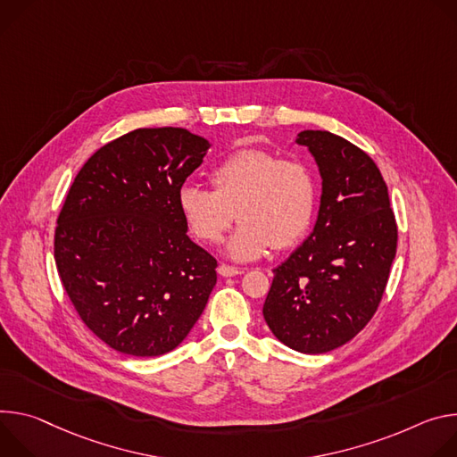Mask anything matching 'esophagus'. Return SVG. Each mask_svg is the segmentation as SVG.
I'll list each match as a JSON object with an SVG mask.
<instances>
[{
	"instance_id": "34e87169",
	"label": "esophagus",
	"mask_w": 457,
	"mask_h": 457,
	"mask_svg": "<svg viewBox=\"0 0 457 457\" xmlns=\"http://www.w3.org/2000/svg\"><path fill=\"white\" fill-rule=\"evenodd\" d=\"M218 274H220V276H223V278H232V276L243 274V270H241V269H236V267H230V265H225V263H221V265L218 267Z\"/></svg>"
}]
</instances>
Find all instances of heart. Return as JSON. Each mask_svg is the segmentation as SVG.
Segmentation results:
<instances>
[{
	"label": "heart",
	"mask_w": 457,
	"mask_h": 457,
	"mask_svg": "<svg viewBox=\"0 0 457 457\" xmlns=\"http://www.w3.org/2000/svg\"><path fill=\"white\" fill-rule=\"evenodd\" d=\"M214 190L185 185L178 192V209L190 234L216 245L232 227L228 254L239 262L265 256L274 246H294L312 225L318 188L307 163L281 160L263 148H241L211 172Z\"/></svg>",
	"instance_id": "1"
}]
</instances>
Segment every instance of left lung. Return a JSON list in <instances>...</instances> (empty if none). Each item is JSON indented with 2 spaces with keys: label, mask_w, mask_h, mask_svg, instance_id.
I'll use <instances>...</instances> for the list:
<instances>
[{
  "label": "left lung",
  "mask_w": 457,
  "mask_h": 457,
  "mask_svg": "<svg viewBox=\"0 0 457 457\" xmlns=\"http://www.w3.org/2000/svg\"><path fill=\"white\" fill-rule=\"evenodd\" d=\"M295 143L320 167V212L309 239L274 269L263 316L287 346L323 353L348 343L376 314L397 225L386 183L367 152L327 130H303Z\"/></svg>",
  "instance_id": "8db88e82"
}]
</instances>
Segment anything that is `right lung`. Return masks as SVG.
<instances>
[{
	"label": "right lung",
	"instance_id": "add662e5",
	"mask_svg": "<svg viewBox=\"0 0 457 457\" xmlns=\"http://www.w3.org/2000/svg\"><path fill=\"white\" fill-rule=\"evenodd\" d=\"M209 146L187 129H136L96 150L71 185L58 274L81 321L121 353L174 350L205 311L218 262L187 236L178 192Z\"/></svg>",
	"mask_w": 457,
	"mask_h": 457
}]
</instances>
